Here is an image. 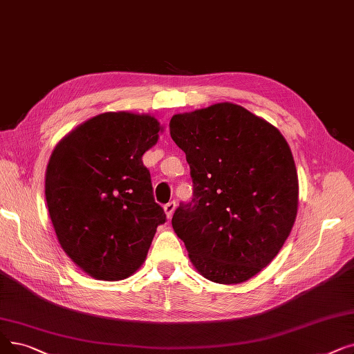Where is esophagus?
<instances>
[{"label":"esophagus","instance_id":"obj_1","mask_svg":"<svg viewBox=\"0 0 354 354\" xmlns=\"http://www.w3.org/2000/svg\"><path fill=\"white\" fill-rule=\"evenodd\" d=\"M175 208H176V203H175V201L167 203V204L163 207L167 218H172V215H174V212H175Z\"/></svg>","mask_w":354,"mask_h":354}]
</instances>
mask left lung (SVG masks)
<instances>
[{
	"label": "left lung",
	"instance_id": "obj_1",
	"mask_svg": "<svg viewBox=\"0 0 354 354\" xmlns=\"http://www.w3.org/2000/svg\"><path fill=\"white\" fill-rule=\"evenodd\" d=\"M169 129L194 183L192 201L174 214L176 236L208 281H249L279 253L297 218L298 175L286 140L232 102L175 114Z\"/></svg>",
	"mask_w": 354,
	"mask_h": 354
}]
</instances>
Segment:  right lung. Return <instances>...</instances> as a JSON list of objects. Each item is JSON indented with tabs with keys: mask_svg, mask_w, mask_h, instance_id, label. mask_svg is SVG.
Listing matches in <instances>:
<instances>
[{
	"mask_svg": "<svg viewBox=\"0 0 354 354\" xmlns=\"http://www.w3.org/2000/svg\"><path fill=\"white\" fill-rule=\"evenodd\" d=\"M160 131L149 114L104 113L72 130L52 151L44 194L55 233L72 262L92 278L131 276L166 221L142 160Z\"/></svg>",
	"mask_w": 354,
	"mask_h": 354,
	"instance_id": "right-lung-1",
	"label": "right lung"
}]
</instances>
